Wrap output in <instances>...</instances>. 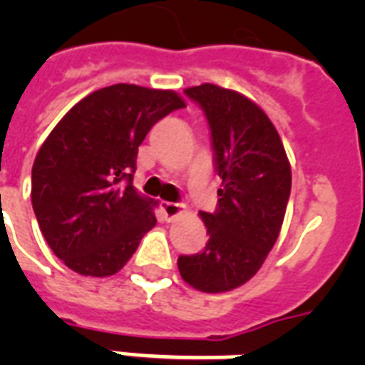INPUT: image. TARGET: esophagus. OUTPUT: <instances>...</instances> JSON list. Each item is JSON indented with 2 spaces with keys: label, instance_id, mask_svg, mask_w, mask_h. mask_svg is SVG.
<instances>
[{
  "label": "esophagus",
  "instance_id": "1",
  "mask_svg": "<svg viewBox=\"0 0 365 365\" xmlns=\"http://www.w3.org/2000/svg\"><path fill=\"white\" fill-rule=\"evenodd\" d=\"M160 212H163V216L168 222H172V220H176L182 214L183 205H178V202H160Z\"/></svg>",
  "mask_w": 365,
  "mask_h": 365
}]
</instances>
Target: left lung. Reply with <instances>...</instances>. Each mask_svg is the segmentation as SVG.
Here are the masks:
<instances>
[{"mask_svg":"<svg viewBox=\"0 0 365 365\" xmlns=\"http://www.w3.org/2000/svg\"><path fill=\"white\" fill-rule=\"evenodd\" d=\"M183 93L205 111L222 189L216 212H200L206 248L180 255L178 269L195 289L222 294L248 282L277 242L292 170L277 128L252 100L212 83Z\"/></svg>","mask_w":365,"mask_h":365,"instance_id":"left-lung-1","label":"left lung"}]
</instances>
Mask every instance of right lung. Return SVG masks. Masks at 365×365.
I'll list each match as a JSON object with an SVG mask.
<instances>
[{"label": "right lung", "instance_id": "right-lung-1", "mask_svg": "<svg viewBox=\"0 0 365 365\" xmlns=\"http://www.w3.org/2000/svg\"><path fill=\"white\" fill-rule=\"evenodd\" d=\"M180 108L185 102L174 91L119 83L77 102L43 142L31 168V206L71 271L115 274L155 227V200L132 185L138 148Z\"/></svg>", "mask_w": 365, "mask_h": 365}]
</instances>
